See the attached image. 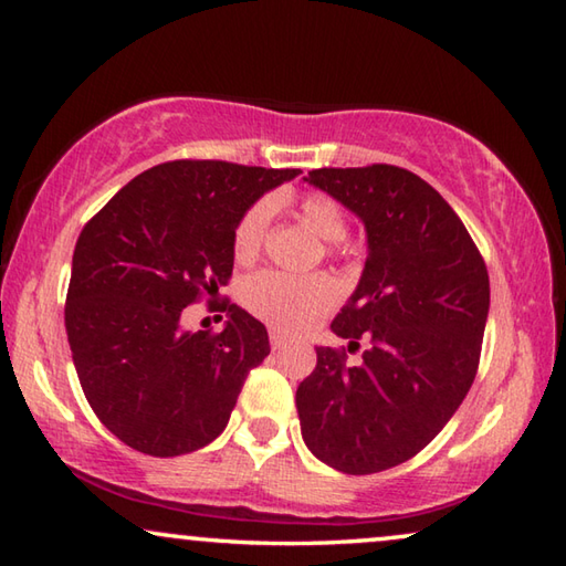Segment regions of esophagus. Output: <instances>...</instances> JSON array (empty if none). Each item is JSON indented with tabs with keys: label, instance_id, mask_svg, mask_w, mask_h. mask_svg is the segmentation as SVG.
<instances>
[{
	"label": "esophagus",
	"instance_id": "obj_1",
	"mask_svg": "<svg viewBox=\"0 0 566 566\" xmlns=\"http://www.w3.org/2000/svg\"><path fill=\"white\" fill-rule=\"evenodd\" d=\"M286 342H290V337H286V334H284L282 329H276V327L270 329V344H272V349L286 347Z\"/></svg>",
	"mask_w": 566,
	"mask_h": 566
}]
</instances>
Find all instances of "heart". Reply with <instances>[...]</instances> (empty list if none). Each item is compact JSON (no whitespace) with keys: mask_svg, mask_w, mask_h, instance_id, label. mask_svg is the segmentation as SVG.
<instances>
[{"mask_svg":"<svg viewBox=\"0 0 566 566\" xmlns=\"http://www.w3.org/2000/svg\"><path fill=\"white\" fill-rule=\"evenodd\" d=\"M270 205L260 202L239 219L232 237L237 262H254L270 232ZM296 217L324 242H342L347 237V217L327 195H306L296 205ZM339 300V290L329 276H294L284 272H262L242 284V302L256 317L280 329H304L322 312Z\"/></svg>","mask_w":566,"mask_h":566,"instance_id":"b5f03b06","label":"heart"}]
</instances>
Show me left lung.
<instances>
[{"label":"left lung","mask_w":566,"mask_h":566,"mask_svg":"<svg viewBox=\"0 0 566 566\" xmlns=\"http://www.w3.org/2000/svg\"><path fill=\"white\" fill-rule=\"evenodd\" d=\"M367 232V262L332 332L361 364L317 349L296 387L302 439L344 474H375L421 452L472 387L490 314V274L462 219L434 187L391 165L314 169Z\"/></svg>","instance_id":"left-lung-1"}]
</instances>
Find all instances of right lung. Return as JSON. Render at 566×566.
<instances>
[{
  "label": "right lung",
  "instance_id": "obj_1",
  "mask_svg": "<svg viewBox=\"0 0 566 566\" xmlns=\"http://www.w3.org/2000/svg\"><path fill=\"white\" fill-rule=\"evenodd\" d=\"M296 175L167 161L134 177L82 229L64 327L84 397L119 442L179 457L224 432L270 337L237 304L219 334L185 329L181 310L202 292L214 300L232 276L239 219Z\"/></svg>",
  "mask_w": 566,
  "mask_h": 566
}]
</instances>
